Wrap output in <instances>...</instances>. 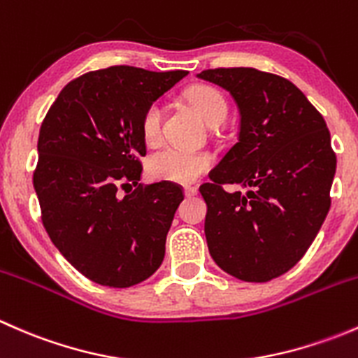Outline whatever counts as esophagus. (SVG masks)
I'll use <instances>...</instances> for the list:
<instances>
[{
  "label": "esophagus",
  "instance_id": "1",
  "mask_svg": "<svg viewBox=\"0 0 358 358\" xmlns=\"http://www.w3.org/2000/svg\"><path fill=\"white\" fill-rule=\"evenodd\" d=\"M197 192H199V190H197V187H194V185H187V187H185V196H187V197L196 196Z\"/></svg>",
  "mask_w": 358,
  "mask_h": 358
}]
</instances>
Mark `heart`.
<instances>
[{
	"label": "heart",
	"instance_id": "b5f03b06",
	"mask_svg": "<svg viewBox=\"0 0 358 358\" xmlns=\"http://www.w3.org/2000/svg\"><path fill=\"white\" fill-rule=\"evenodd\" d=\"M189 100L201 112L208 124L218 126L225 121L229 107H227L225 99L218 90L211 88V86H196L189 92ZM161 103L152 102L142 115V136L149 145H152L161 138ZM211 154L169 145L157 150L149 157L147 171L154 180L190 183L199 178L201 175H204L211 168Z\"/></svg>",
	"mask_w": 358,
	"mask_h": 358
}]
</instances>
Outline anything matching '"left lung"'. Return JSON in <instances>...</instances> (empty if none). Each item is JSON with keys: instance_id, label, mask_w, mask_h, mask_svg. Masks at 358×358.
<instances>
[{"instance_id": "obj_1", "label": "left lung", "mask_w": 358, "mask_h": 358, "mask_svg": "<svg viewBox=\"0 0 358 358\" xmlns=\"http://www.w3.org/2000/svg\"><path fill=\"white\" fill-rule=\"evenodd\" d=\"M241 112L239 140L201 185L204 234L216 265L246 282L291 270L331 206L336 154L320 112L286 78L252 67L208 69ZM241 185L230 194L222 185Z\"/></svg>"}]
</instances>
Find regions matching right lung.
Masks as SVG:
<instances>
[{
  "instance_id": "1",
  "label": "right lung",
  "mask_w": 358,
  "mask_h": 358,
  "mask_svg": "<svg viewBox=\"0 0 358 358\" xmlns=\"http://www.w3.org/2000/svg\"><path fill=\"white\" fill-rule=\"evenodd\" d=\"M185 76L129 66L86 72L64 86L43 121L32 178L43 225L93 282L129 287L161 266L183 192L171 182L138 183L142 115Z\"/></svg>"
}]
</instances>
